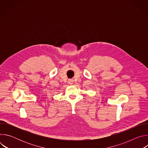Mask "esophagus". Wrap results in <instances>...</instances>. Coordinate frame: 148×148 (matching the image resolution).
<instances>
[{"instance_id": "obj_1", "label": "esophagus", "mask_w": 148, "mask_h": 148, "mask_svg": "<svg viewBox=\"0 0 148 148\" xmlns=\"http://www.w3.org/2000/svg\"><path fill=\"white\" fill-rule=\"evenodd\" d=\"M69 84H70V85H72V84H73V82H74V81L73 80V79H70V80H69Z\"/></svg>"}]
</instances>
